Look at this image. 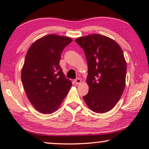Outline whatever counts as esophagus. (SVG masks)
Instances as JSON below:
<instances>
[{
    "label": "esophagus",
    "mask_w": 149,
    "mask_h": 149,
    "mask_svg": "<svg viewBox=\"0 0 149 149\" xmlns=\"http://www.w3.org/2000/svg\"><path fill=\"white\" fill-rule=\"evenodd\" d=\"M81 80L80 78H77V79H75L74 80V82H75V84H77V85H78V84H80V83H81Z\"/></svg>",
    "instance_id": "obj_1"
}]
</instances>
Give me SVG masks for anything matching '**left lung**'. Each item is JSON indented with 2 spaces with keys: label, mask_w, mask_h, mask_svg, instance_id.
Wrapping results in <instances>:
<instances>
[{
  "label": "left lung",
  "mask_w": 149,
  "mask_h": 149,
  "mask_svg": "<svg viewBox=\"0 0 149 149\" xmlns=\"http://www.w3.org/2000/svg\"><path fill=\"white\" fill-rule=\"evenodd\" d=\"M75 42L84 49L88 65L89 92L84 100L95 113L111 111L125 87L127 63L122 49L115 40L98 34L81 36Z\"/></svg>",
  "instance_id": "left-lung-1"
}]
</instances>
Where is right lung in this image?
<instances>
[{
    "instance_id": "right-lung-1",
    "label": "right lung",
    "mask_w": 149,
    "mask_h": 149,
    "mask_svg": "<svg viewBox=\"0 0 149 149\" xmlns=\"http://www.w3.org/2000/svg\"><path fill=\"white\" fill-rule=\"evenodd\" d=\"M68 36L47 35L29 47L21 71V80L29 102L38 112L51 114L61 105L72 86L59 65Z\"/></svg>"
}]
</instances>
